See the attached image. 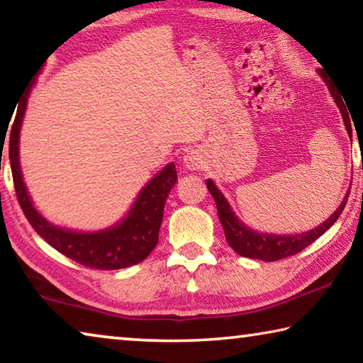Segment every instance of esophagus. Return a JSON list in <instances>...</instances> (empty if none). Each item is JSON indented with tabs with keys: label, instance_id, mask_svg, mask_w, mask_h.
<instances>
[{
	"label": "esophagus",
	"instance_id": "obj_1",
	"mask_svg": "<svg viewBox=\"0 0 363 363\" xmlns=\"http://www.w3.org/2000/svg\"><path fill=\"white\" fill-rule=\"evenodd\" d=\"M184 164L189 169H199L201 164H203V160H201V155L199 152L192 150L190 153H187L186 158H184Z\"/></svg>",
	"mask_w": 363,
	"mask_h": 363
}]
</instances>
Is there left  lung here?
Instances as JSON below:
<instances>
[{
	"instance_id": "obj_1",
	"label": "left lung",
	"mask_w": 363,
	"mask_h": 363,
	"mask_svg": "<svg viewBox=\"0 0 363 363\" xmlns=\"http://www.w3.org/2000/svg\"><path fill=\"white\" fill-rule=\"evenodd\" d=\"M330 91H331V96L335 97V102L337 104V107L341 110L344 125H346L349 136H352L351 120H349L347 108L344 106V102L346 101L342 102L341 97L336 96L335 91L331 88ZM206 187L213 195L214 201H216L218 216H219L220 224H223L227 243H229L240 256L251 257V259L267 261V262L279 261V259H284V257L298 255L299 251H303L306 247H309L312 242H315L318 237L323 235V233L336 223V219L341 216L344 206H346L349 192H351V190H349L346 196H344L341 206L331 214L328 220H325L323 224L315 227V229L304 233H298V235H269V233L251 230L242 223V220H238L235 214L232 213L229 203L225 201L224 195L219 192L211 179L206 181Z\"/></svg>"
}]
</instances>
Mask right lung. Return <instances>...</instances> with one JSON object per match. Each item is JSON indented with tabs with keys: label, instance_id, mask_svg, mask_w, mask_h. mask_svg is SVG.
<instances>
[{
	"label": "right lung",
	"instance_id": "right-lung-1",
	"mask_svg": "<svg viewBox=\"0 0 363 363\" xmlns=\"http://www.w3.org/2000/svg\"><path fill=\"white\" fill-rule=\"evenodd\" d=\"M32 84L23 93L9 136V162L17 200L23 214L40 237L59 253L89 269L115 270L144 261L158 243V232L163 220L167 199L177 182L174 163H169L153 177L139 194L126 219L112 229L96 233H79L59 229L41 218L30 201L19 164V131Z\"/></svg>",
	"mask_w": 363,
	"mask_h": 363
}]
</instances>
